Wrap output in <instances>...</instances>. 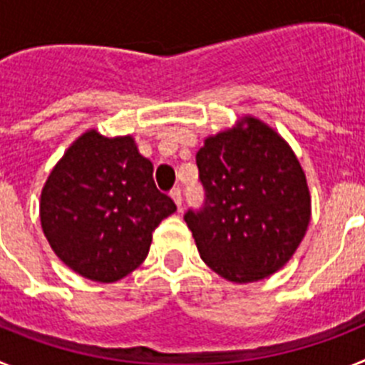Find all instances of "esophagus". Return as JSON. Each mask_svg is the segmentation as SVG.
Wrapping results in <instances>:
<instances>
[{"label": "esophagus", "instance_id": "1", "mask_svg": "<svg viewBox=\"0 0 365 365\" xmlns=\"http://www.w3.org/2000/svg\"><path fill=\"white\" fill-rule=\"evenodd\" d=\"M170 197L173 199V202H175V206L180 210V206H182V195H180V190H179V188L172 190V193H170Z\"/></svg>", "mask_w": 365, "mask_h": 365}]
</instances>
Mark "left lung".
<instances>
[{"mask_svg":"<svg viewBox=\"0 0 365 365\" xmlns=\"http://www.w3.org/2000/svg\"><path fill=\"white\" fill-rule=\"evenodd\" d=\"M197 168L202 210L185 215L201 259L232 283L269 278L289 263L311 221V192L298 157L252 115L205 138Z\"/></svg>","mask_w":365,"mask_h":365,"instance_id":"obj_1","label":"left lung"}]
</instances>
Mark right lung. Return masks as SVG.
Returning a JSON list of instances; mask_svg holds the SVG:
<instances>
[{
  "instance_id": "add662e5",
  "label": "right lung",
  "mask_w": 365,
  "mask_h": 365,
  "mask_svg": "<svg viewBox=\"0 0 365 365\" xmlns=\"http://www.w3.org/2000/svg\"><path fill=\"white\" fill-rule=\"evenodd\" d=\"M153 182V164L131 135L87 130L51 170L40 222L53 252L98 283H115L143 265L153 230L175 212Z\"/></svg>"
}]
</instances>
